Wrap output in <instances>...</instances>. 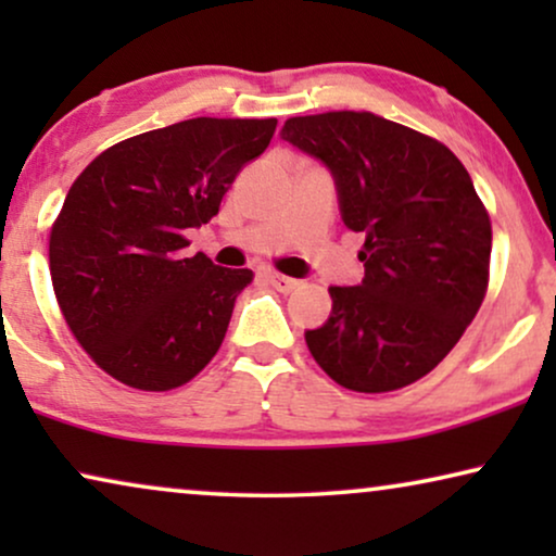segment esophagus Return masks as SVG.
Masks as SVG:
<instances>
[{
	"label": "esophagus",
	"mask_w": 556,
	"mask_h": 556,
	"mask_svg": "<svg viewBox=\"0 0 556 556\" xmlns=\"http://www.w3.org/2000/svg\"><path fill=\"white\" fill-rule=\"evenodd\" d=\"M268 280L273 283V288H276V291H280V293H291L301 286V280L280 276V273H268Z\"/></svg>",
	"instance_id": "1"
}]
</instances>
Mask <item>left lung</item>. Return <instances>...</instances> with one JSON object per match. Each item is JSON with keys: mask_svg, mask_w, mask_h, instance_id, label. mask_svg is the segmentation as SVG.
<instances>
[{"mask_svg": "<svg viewBox=\"0 0 556 556\" xmlns=\"http://www.w3.org/2000/svg\"><path fill=\"white\" fill-rule=\"evenodd\" d=\"M280 139L331 172L339 212L364 235L359 286H331V314L306 331L333 382L392 392L435 369L481 308L491 219L458 156L369 111L293 116Z\"/></svg>", "mask_w": 556, "mask_h": 556, "instance_id": "8db88e82", "label": "left lung"}]
</instances>
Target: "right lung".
I'll return each instance as SVG.
<instances>
[{"mask_svg": "<svg viewBox=\"0 0 556 556\" xmlns=\"http://www.w3.org/2000/svg\"><path fill=\"white\" fill-rule=\"evenodd\" d=\"M276 118H189L105 149L65 197L50 276L73 337L136 390L189 382L223 344L253 270L187 257L185 232L219 212Z\"/></svg>", "mask_w": 556, "mask_h": 556, "instance_id": "obj_1", "label": "right lung"}]
</instances>
